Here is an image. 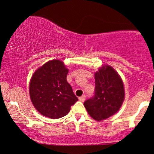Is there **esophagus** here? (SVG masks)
Segmentation results:
<instances>
[{"mask_svg":"<svg viewBox=\"0 0 154 154\" xmlns=\"http://www.w3.org/2000/svg\"><path fill=\"white\" fill-rule=\"evenodd\" d=\"M85 95H82V96L81 97H79V100H80V101H82V102H84L85 100Z\"/></svg>","mask_w":154,"mask_h":154,"instance_id":"obj_1","label":"esophagus"}]
</instances>
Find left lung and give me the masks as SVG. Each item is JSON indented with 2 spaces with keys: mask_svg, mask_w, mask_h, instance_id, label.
I'll return each instance as SVG.
<instances>
[{
  "mask_svg": "<svg viewBox=\"0 0 154 154\" xmlns=\"http://www.w3.org/2000/svg\"><path fill=\"white\" fill-rule=\"evenodd\" d=\"M95 80L94 95L85 100L84 106L93 119L101 121L119 110L125 98V89L119 74L109 65L95 72Z\"/></svg>",
  "mask_w": 154,
  "mask_h": 154,
  "instance_id": "8db88e82",
  "label": "left lung"
}]
</instances>
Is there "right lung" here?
Segmentation results:
<instances>
[{
	"mask_svg": "<svg viewBox=\"0 0 154 154\" xmlns=\"http://www.w3.org/2000/svg\"><path fill=\"white\" fill-rule=\"evenodd\" d=\"M69 69L60 60L48 61L38 69L29 82L33 106L42 115L59 119L69 112L78 100L66 81Z\"/></svg>",
	"mask_w": 154,
	"mask_h": 154,
	"instance_id": "add662e5",
	"label": "right lung"
}]
</instances>
